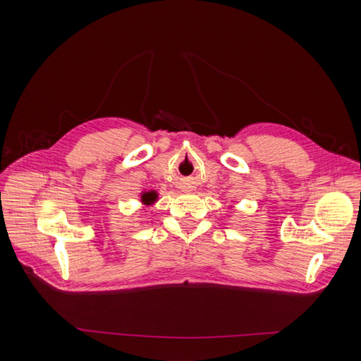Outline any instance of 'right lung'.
I'll return each mask as SVG.
<instances>
[{
  "label": "right lung",
  "mask_w": 361,
  "mask_h": 361,
  "mask_svg": "<svg viewBox=\"0 0 361 361\" xmlns=\"http://www.w3.org/2000/svg\"><path fill=\"white\" fill-rule=\"evenodd\" d=\"M158 199V194L157 191H146V192H141V203L143 204H152L155 203Z\"/></svg>",
  "instance_id": "obj_1"
}]
</instances>
